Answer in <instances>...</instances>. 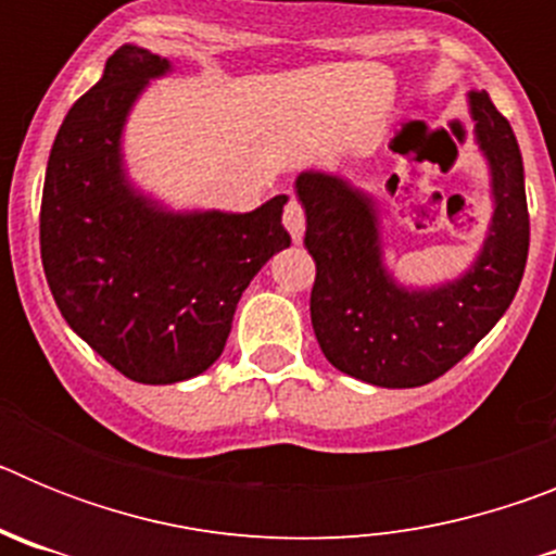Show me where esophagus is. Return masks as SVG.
Returning a JSON list of instances; mask_svg holds the SVG:
<instances>
[{
    "label": "esophagus",
    "mask_w": 556,
    "mask_h": 556,
    "mask_svg": "<svg viewBox=\"0 0 556 556\" xmlns=\"http://www.w3.org/2000/svg\"><path fill=\"white\" fill-rule=\"evenodd\" d=\"M283 225H287V230L292 233L294 242H301L303 230H306V217H303V208L298 200H289L287 208H283Z\"/></svg>",
    "instance_id": "1"
}]
</instances>
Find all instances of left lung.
Segmentation results:
<instances>
[{"label": "left lung", "instance_id": "left-lung-1", "mask_svg": "<svg viewBox=\"0 0 556 556\" xmlns=\"http://www.w3.org/2000/svg\"><path fill=\"white\" fill-rule=\"evenodd\" d=\"M473 136L488 161L493 217L468 269L434 287L390 273L372 194L331 172L306 169L294 191L306 211V250L317 264L312 326L337 370L372 387L409 390L448 372L504 317L529 255L523 159L488 91L468 97Z\"/></svg>", "mask_w": 556, "mask_h": 556}]
</instances>
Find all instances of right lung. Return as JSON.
<instances>
[{
  "label": "right lung",
  "instance_id": "add662e5",
  "mask_svg": "<svg viewBox=\"0 0 556 556\" xmlns=\"http://www.w3.org/2000/svg\"><path fill=\"white\" fill-rule=\"evenodd\" d=\"M172 63L125 43L66 113L49 152L41 262L63 320L139 384L208 370L255 273L292 244L287 194L248 214L172 211L127 175L125 125Z\"/></svg>",
  "mask_w": 556,
  "mask_h": 556
}]
</instances>
